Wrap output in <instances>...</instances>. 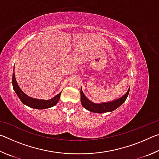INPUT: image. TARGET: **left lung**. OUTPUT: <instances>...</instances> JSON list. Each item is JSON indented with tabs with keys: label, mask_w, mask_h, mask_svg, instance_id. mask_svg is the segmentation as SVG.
<instances>
[{
	"label": "left lung",
	"mask_w": 159,
	"mask_h": 159,
	"mask_svg": "<svg viewBox=\"0 0 159 159\" xmlns=\"http://www.w3.org/2000/svg\"><path fill=\"white\" fill-rule=\"evenodd\" d=\"M129 91H130V88L125 94H124L122 97L118 98L116 100L108 102H104V103L100 104H95L93 103L91 101H90L87 98H86L84 93H83L82 88L80 89V102H81L82 106L88 109V111L94 113H104L114 111L116 108L125 101L126 98L129 94Z\"/></svg>",
	"instance_id": "obj_1"
}]
</instances>
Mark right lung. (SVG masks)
Instances as JSON below:
<instances>
[{"label":"right lung","instance_id":"right-lung-1","mask_svg":"<svg viewBox=\"0 0 159 159\" xmlns=\"http://www.w3.org/2000/svg\"><path fill=\"white\" fill-rule=\"evenodd\" d=\"M12 86L15 92L17 94L19 98H20V99L24 104H25V105L29 107H31V108L37 109H47L55 106V104H57L59 99H60L61 93H60L52 99H48V100H43V99L30 98V97L26 95V94L20 89V87H19L16 81L15 73H13L12 74Z\"/></svg>","mask_w":159,"mask_h":159}]
</instances>
